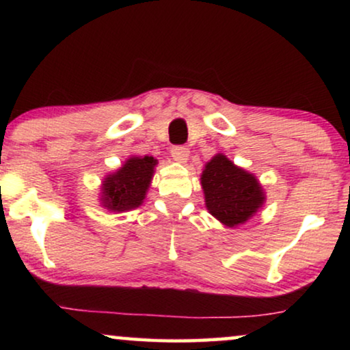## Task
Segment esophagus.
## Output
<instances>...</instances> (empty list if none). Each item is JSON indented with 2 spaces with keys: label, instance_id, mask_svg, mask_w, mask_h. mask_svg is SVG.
Returning a JSON list of instances; mask_svg holds the SVG:
<instances>
[{
  "label": "esophagus",
  "instance_id": "34e87169",
  "mask_svg": "<svg viewBox=\"0 0 350 350\" xmlns=\"http://www.w3.org/2000/svg\"><path fill=\"white\" fill-rule=\"evenodd\" d=\"M172 157H174L176 162H181V164H183V162L188 161L189 150L186 146H174L172 148Z\"/></svg>",
  "mask_w": 350,
  "mask_h": 350
}]
</instances>
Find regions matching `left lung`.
Returning <instances> with one entry per match:
<instances>
[{
    "mask_svg": "<svg viewBox=\"0 0 350 350\" xmlns=\"http://www.w3.org/2000/svg\"><path fill=\"white\" fill-rule=\"evenodd\" d=\"M205 207L226 228H236L255 217L266 202V193L250 172L218 152L200 174Z\"/></svg>",
    "mask_w": 350,
    "mask_h": 350,
    "instance_id": "left-lung-1",
    "label": "left lung"
}]
</instances>
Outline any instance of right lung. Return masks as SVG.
I'll return each mask as SVG.
<instances>
[{"label":"right lung","mask_w":350,"mask_h":350,"mask_svg":"<svg viewBox=\"0 0 350 350\" xmlns=\"http://www.w3.org/2000/svg\"><path fill=\"white\" fill-rule=\"evenodd\" d=\"M157 161L152 156H131L100 186V204L109 212L122 213L140 207L151 186Z\"/></svg>","instance_id":"obj_1"}]
</instances>
